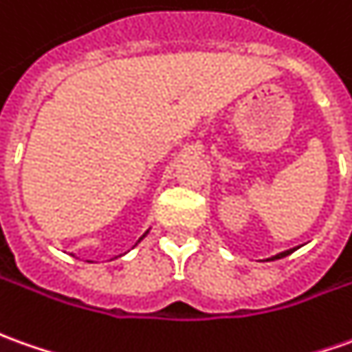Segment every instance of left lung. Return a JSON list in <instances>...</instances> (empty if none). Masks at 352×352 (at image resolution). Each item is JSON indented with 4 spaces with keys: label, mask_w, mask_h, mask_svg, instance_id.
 I'll use <instances>...</instances> for the list:
<instances>
[{
    "label": "left lung",
    "mask_w": 352,
    "mask_h": 352,
    "mask_svg": "<svg viewBox=\"0 0 352 352\" xmlns=\"http://www.w3.org/2000/svg\"><path fill=\"white\" fill-rule=\"evenodd\" d=\"M296 248H298V246H296ZM296 248H289V250H285V252H279V254H276V256H272V258H267V260H279V258L289 256L291 252H295Z\"/></svg>",
    "instance_id": "obj_1"
}]
</instances>
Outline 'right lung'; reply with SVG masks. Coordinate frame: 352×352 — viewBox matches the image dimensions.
Masks as SVG:
<instances>
[{"mask_svg": "<svg viewBox=\"0 0 352 352\" xmlns=\"http://www.w3.org/2000/svg\"><path fill=\"white\" fill-rule=\"evenodd\" d=\"M146 235H148V231H146V233H144V235H142V236H140V239H138V241H136V245H138V243H140V241H142V239H144V236ZM119 256H121V254H119ZM117 258V256H116Z\"/></svg>", "mask_w": 352, "mask_h": 352, "instance_id": "add662e5", "label": "right lung"}]
</instances>
